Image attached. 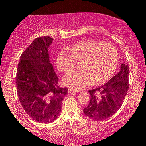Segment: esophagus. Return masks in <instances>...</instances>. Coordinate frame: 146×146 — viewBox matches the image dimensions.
Here are the masks:
<instances>
[{
  "label": "esophagus",
  "mask_w": 146,
  "mask_h": 146,
  "mask_svg": "<svg viewBox=\"0 0 146 146\" xmlns=\"http://www.w3.org/2000/svg\"><path fill=\"white\" fill-rule=\"evenodd\" d=\"M68 92L69 93H76V92H78V91H76V90H74V89L69 88V90H68Z\"/></svg>",
  "instance_id": "1"
}]
</instances>
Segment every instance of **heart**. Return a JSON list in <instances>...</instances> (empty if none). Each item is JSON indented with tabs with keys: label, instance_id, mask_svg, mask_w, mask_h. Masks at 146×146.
Wrapping results in <instances>:
<instances>
[{
	"label": "heart",
	"instance_id": "obj_1",
	"mask_svg": "<svg viewBox=\"0 0 146 146\" xmlns=\"http://www.w3.org/2000/svg\"><path fill=\"white\" fill-rule=\"evenodd\" d=\"M118 60V51L113 44L87 39L61 50L56 64L59 71L68 72L74 69L77 61L81 60V69L69 72L64 77L66 86L78 91L92 85L94 80L100 84L110 79Z\"/></svg>",
	"mask_w": 146,
	"mask_h": 146
}]
</instances>
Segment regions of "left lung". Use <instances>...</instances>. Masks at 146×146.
<instances>
[{
  "label": "left lung",
  "instance_id": "obj_1",
  "mask_svg": "<svg viewBox=\"0 0 146 146\" xmlns=\"http://www.w3.org/2000/svg\"><path fill=\"white\" fill-rule=\"evenodd\" d=\"M129 74L128 64H122L121 71L107 83L88 91L91 99L83 110L86 116L94 121H102L116 113L128 91Z\"/></svg>",
  "mask_w": 146,
  "mask_h": 146
}]
</instances>
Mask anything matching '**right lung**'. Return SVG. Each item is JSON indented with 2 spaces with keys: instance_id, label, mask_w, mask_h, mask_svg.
I'll use <instances>...</instances> for the list:
<instances>
[{
  "instance_id": "add662e5",
  "label": "right lung",
  "mask_w": 146,
  "mask_h": 146,
  "mask_svg": "<svg viewBox=\"0 0 146 146\" xmlns=\"http://www.w3.org/2000/svg\"><path fill=\"white\" fill-rule=\"evenodd\" d=\"M53 38H35L20 56L16 76L17 95L25 113L33 121L49 123L57 119L61 111L67 88L58 86L49 56L48 49Z\"/></svg>"
}]
</instances>
